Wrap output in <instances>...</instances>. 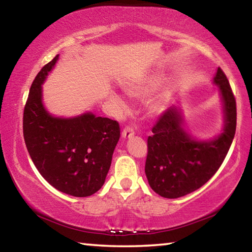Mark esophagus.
I'll return each mask as SVG.
<instances>
[{
    "label": "esophagus",
    "instance_id": "34e87169",
    "mask_svg": "<svg viewBox=\"0 0 252 252\" xmlns=\"http://www.w3.org/2000/svg\"><path fill=\"white\" fill-rule=\"evenodd\" d=\"M133 136H134V131H133L132 127L126 126V129H123V131H122V138L129 139V138H132Z\"/></svg>",
    "mask_w": 252,
    "mask_h": 252
}]
</instances>
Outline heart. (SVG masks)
<instances>
[{"instance_id":"1","label":"heart","mask_w":252,"mask_h":252,"mask_svg":"<svg viewBox=\"0 0 252 252\" xmlns=\"http://www.w3.org/2000/svg\"><path fill=\"white\" fill-rule=\"evenodd\" d=\"M126 92L130 97H133V98H145L146 96L149 95V93L152 92V85L150 84H133V85H127L125 87ZM114 100V103L118 105L119 108L123 110L126 106L125 102L121 97L118 95H113L112 97ZM165 107V100L163 98H156L153 99L152 102L148 104V113L152 115L159 114L160 112L164 110Z\"/></svg>"}]
</instances>
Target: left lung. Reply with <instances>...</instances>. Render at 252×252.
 <instances>
[{
    "mask_svg": "<svg viewBox=\"0 0 252 252\" xmlns=\"http://www.w3.org/2000/svg\"><path fill=\"white\" fill-rule=\"evenodd\" d=\"M219 87L224 123L220 132L201 140L188 132L180 106L173 105L160 115L148 137L145 173L159 196L175 199L193 192L216 173L233 141L236 104L226 76L219 67L213 79Z\"/></svg>",
    "mask_w": 252,
    "mask_h": 252,
    "instance_id": "8db88e82",
    "label": "left lung"
}]
</instances>
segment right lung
<instances>
[{
  "label": "right lung",
  "instance_id": "obj_1",
  "mask_svg": "<svg viewBox=\"0 0 252 252\" xmlns=\"http://www.w3.org/2000/svg\"><path fill=\"white\" fill-rule=\"evenodd\" d=\"M59 55L43 66L29 90L24 138L40 175L63 193L88 197L103 187L120 139L119 123L86 112L72 118L51 114L43 104V84Z\"/></svg>",
  "mask_w": 252,
  "mask_h": 252
}]
</instances>
